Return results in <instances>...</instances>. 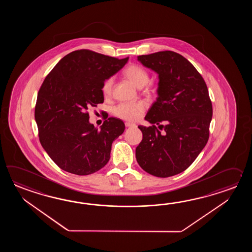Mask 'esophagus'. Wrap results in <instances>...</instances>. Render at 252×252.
Returning a JSON list of instances; mask_svg holds the SVG:
<instances>
[{"mask_svg": "<svg viewBox=\"0 0 252 252\" xmlns=\"http://www.w3.org/2000/svg\"><path fill=\"white\" fill-rule=\"evenodd\" d=\"M125 126L127 128H130V127H136V125L133 124H130V123H125Z\"/></svg>", "mask_w": 252, "mask_h": 252, "instance_id": "obj_1", "label": "esophagus"}]
</instances>
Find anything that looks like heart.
<instances>
[{
	"label": "heart",
	"instance_id": "1",
	"mask_svg": "<svg viewBox=\"0 0 252 252\" xmlns=\"http://www.w3.org/2000/svg\"><path fill=\"white\" fill-rule=\"evenodd\" d=\"M124 75L128 78L134 86L141 88L148 83L150 79L147 70L138 64H129L124 71ZM113 77H109L104 81L102 85V93L104 95H109L113 90ZM145 103L143 102H122L113 108V114L128 122H134L139 120L145 112Z\"/></svg>",
	"mask_w": 252,
	"mask_h": 252
}]
</instances>
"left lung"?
Masks as SVG:
<instances>
[{"instance_id":"left-lung-1","label":"left lung","mask_w":252,"mask_h":252,"mask_svg":"<svg viewBox=\"0 0 252 252\" xmlns=\"http://www.w3.org/2000/svg\"><path fill=\"white\" fill-rule=\"evenodd\" d=\"M158 75V98L139 126L142 140L136 148L140 167L152 176L168 177L185 171L209 139L213 106L202 75L188 59L174 51L138 57ZM158 125L164 132L156 128Z\"/></svg>"}]
</instances>
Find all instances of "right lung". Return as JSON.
<instances>
[{"instance_id":"add662e5","label":"right lung","mask_w":252,"mask_h":252,"mask_svg":"<svg viewBox=\"0 0 252 252\" xmlns=\"http://www.w3.org/2000/svg\"><path fill=\"white\" fill-rule=\"evenodd\" d=\"M128 59L75 50L60 59L45 78L35 120L43 149L61 169L86 176L107 164L113 140L124 133L125 125L110 117L98 129L89 123L87 110L103 102L104 81Z\"/></svg>"}]
</instances>
